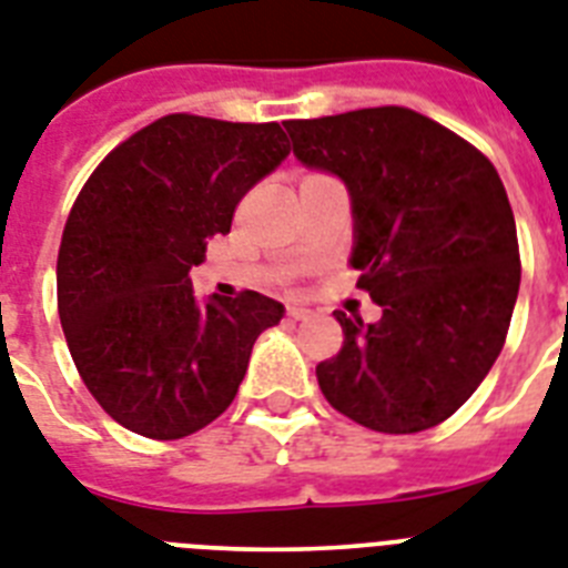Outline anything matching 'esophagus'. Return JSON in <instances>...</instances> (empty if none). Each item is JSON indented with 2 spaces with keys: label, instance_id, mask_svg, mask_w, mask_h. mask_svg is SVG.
<instances>
[{
  "label": "esophagus",
  "instance_id": "34e87169",
  "mask_svg": "<svg viewBox=\"0 0 568 568\" xmlns=\"http://www.w3.org/2000/svg\"><path fill=\"white\" fill-rule=\"evenodd\" d=\"M287 316L295 318V322H302V318H311L313 313L307 307H287Z\"/></svg>",
  "mask_w": 568,
  "mask_h": 568
}]
</instances>
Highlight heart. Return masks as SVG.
<instances>
[{
	"mask_svg": "<svg viewBox=\"0 0 568 568\" xmlns=\"http://www.w3.org/2000/svg\"><path fill=\"white\" fill-rule=\"evenodd\" d=\"M322 180H331V176H325V173H316V171H304L298 173V189H304V185H316V182Z\"/></svg>",
	"mask_w": 568,
	"mask_h": 568,
	"instance_id": "1",
	"label": "heart"
}]
</instances>
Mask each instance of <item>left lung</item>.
<instances>
[{"label":"left lung","mask_w":568,"mask_h":568,"mask_svg":"<svg viewBox=\"0 0 568 568\" xmlns=\"http://www.w3.org/2000/svg\"><path fill=\"white\" fill-rule=\"evenodd\" d=\"M304 165L336 173L354 203L357 287L374 325L336 311L342 348L316 365L322 395L374 433L447 420L479 388L519 293L517 223L479 148L406 106L287 121Z\"/></svg>","instance_id":"left-lung-1"}]
</instances>
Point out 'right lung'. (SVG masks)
I'll list each match as a JSON object with an SVG mask.
<instances>
[{
	"label": "right lung",
	"instance_id": "right-lung-1",
	"mask_svg": "<svg viewBox=\"0 0 568 568\" xmlns=\"http://www.w3.org/2000/svg\"><path fill=\"white\" fill-rule=\"evenodd\" d=\"M287 153L275 121L173 112L110 150L74 200L58 252L60 325L89 395L130 433L176 442L220 418L261 331L284 316L255 290L200 307L189 273Z\"/></svg>",
	"mask_w": 568,
	"mask_h": 568
}]
</instances>
